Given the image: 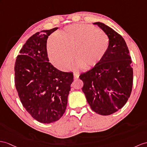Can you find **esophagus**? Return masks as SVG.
Wrapping results in <instances>:
<instances>
[{
    "instance_id": "obj_1",
    "label": "esophagus",
    "mask_w": 147,
    "mask_h": 147,
    "mask_svg": "<svg viewBox=\"0 0 147 147\" xmlns=\"http://www.w3.org/2000/svg\"><path fill=\"white\" fill-rule=\"evenodd\" d=\"M79 76H80L79 73H77V72L74 73V78L75 80H77V79H78V77H79Z\"/></svg>"
}]
</instances>
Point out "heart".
<instances>
[{
  "instance_id": "heart-1",
  "label": "heart",
  "mask_w": 147,
  "mask_h": 147,
  "mask_svg": "<svg viewBox=\"0 0 147 147\" xmlns=\"http://www.w3.org/2000/svg\"><path fill=\"white\" fill-rule=\"evenodd\" d=\"M109 47L110 39L105 32L91 25L77 24L50 38L47 52L50 60L60 70L69 69L74 55L75 69H90L102 62Z\"/></svg>"
}]
</instances>
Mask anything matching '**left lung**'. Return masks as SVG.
<instances>
[{"instance_id": "left-lung-1", "label": "left lung", "mask_w": 147, "mask_h": 147, "mask_svg": "<svg viewBox=\"0 0 147 147\" xmlns=\"http://www.w3.org/2000/svg\"><path fill=\"white\" fill-rule=\"evenodd\" d=\"M108 35L110 47L98 65L81 74L82 91L92 110L109 115L125 105L133 87V69L129 50L123 38L112 28L95 22Z\"/></svg>"}]
</instances>
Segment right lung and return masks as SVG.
<instances>
[{"mask_svg":"<svg viewBox=\"0 0 147 147\" xmlns=\"http://www.w3.org/2000/svg\"><path fill=\"white\" fill-rule=\"evenodd\" d=\"M57 28L31 36L20 51L14 67L21 103L35 120L43 123L55 122L63 116L74 80L72 72L60 71L49 62L47 42Z\"/></svg>","mask_w":147,"mask_h":147,"instance_id":"1","label":"right lung"}]
</instances>
